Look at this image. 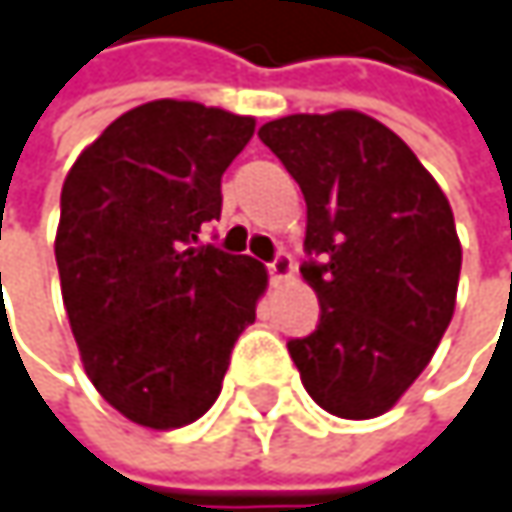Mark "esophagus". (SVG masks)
<instances>
[{"label": "esophagus", "mask_w": 512, "mask_h": 512, "mask_svg": "<svg viewBox=\"0 0 512 512\" xmlns=\"http://www.w3.org/2000/svg\"><path fill=\"white\" fill-rule=\"evenodd\" d=\"M293 272H296V266H293V257L287 255V252H278L275 260L269 263L272 281H287V278H293Z\"/></svg>", "instance_id": "obj_1"}]
</instances>
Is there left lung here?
Segmentation results:
<instances>
[{"label": "left lung", "instance_id": "1", "mask_svg": "<svg viewBox=\"0 0 512 512\" xmlns=\"http://www.w3.org/2000/svg\"><path fill=\"white\" fill-rule=\"evenodd\" d=\"M257 137L307 202L304 281L319 325L287 349L310 398L372 419L422 375L454 316V213L410 146L360 111L293 114Z\"/></svg>", "mask_w": 512, "mask_h": 512}]
</instances>
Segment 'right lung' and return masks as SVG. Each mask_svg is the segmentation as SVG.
Instances as JSON below:
<instances>
[{
  "label": "right lung",
  "mask_w": 512,
  "mask_h": 512,
  "mask_svg": "<svg viewBox=\"0 0 512 512\" xmlns=\"http://www.w3.org/2000/svg\"><path fill=\"white\" fill-rule=\"evenodd\" d=\"M252 134V117L158 99L114 119L64 181L55 260L72 337L99 395L143 428L208 413L255 322L263 263L199 246Z\"/></svg>",
  "instance_id": "obj_1"
}]
</instances>
